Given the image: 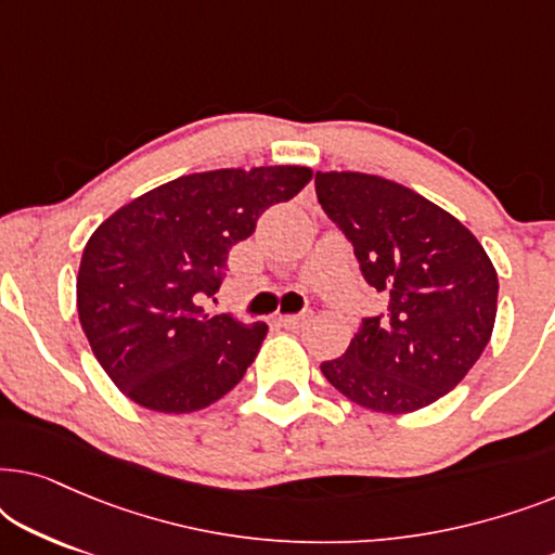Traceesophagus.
<instances>
[{"mask_svg": "<svg viewBox=\"0 0 555 555\" xmlns=\"http://www.w3.org/2000/svg\"><path fill=\"white\" fill-rule=\"evenodd\" d=\"M278 321L283 323L285 328H306V325L313 321V313H310V310H306V313H298V315H280Z\"/></svg>", "mask_w": 555, "mask_h": 555, "instance_id": "34e87169", "label": "esophagus"}]
</instances>
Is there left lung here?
Here are the masks:
<instances>
[{"mask_svg":"<svg viewBox=\"0 0 555 555\" xmlns=\"http://www.w3.org/2000/svg\"><path fill=\"white\" fill-rule=\"evenodd\" d=\"M325 215L353 245L363 280L386 295L340 359L321 371L356 404L384 414L429 406L480 359L498 313V272L460 219L374 173L318 171Z\"/></svg>","mask_w":555,"mask_h":555,"instance_id":"obj_1","label":"left lung"}]
</instances>
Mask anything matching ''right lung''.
Segmentation results:
<instances>
[{
  "instance_id": "obj_1",
  "label": "right lung",
  "mask_w": 555,
  "mask_h": 555,
  "mask_svg": "<svg viewBox=\"0 0 555 555\" xmlns=\"http://www.w3.org/2000/svg\"><path fill=\"white\" fill-rule=\"evenodd\" d=\"M308 166L189 173L120 207L90 234L78 315L111 382L151 412L186 414L242 382L268 325L204 313L227 255L272 204L293 199Z\"/></svg>"
}]
</instances>
